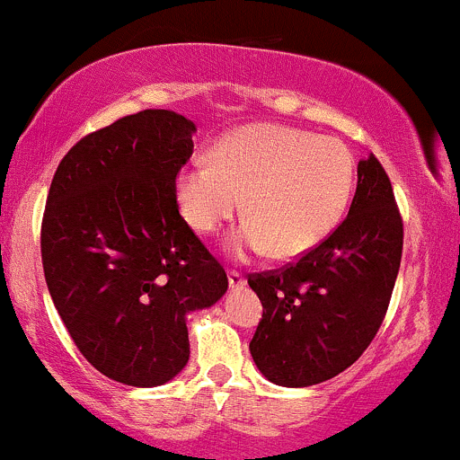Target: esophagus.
Here are the masks:
<instances>
[{
  "label": "esophagus",
  "mask_w": 460,
  "mask_h": 460,
  "mask_svg": "<svg viewBox=\"0 0 460 460\" xmlns=\"http://www.w3.org/2000/svg\"><path fill=\"white\" fill-rule=\"evenodd\" d=\"M228 283H230V290H241V288H243L248 281H245V277L241 272H236V270H230Z\"/></svg>",
  "instance_id": "esophagus-1"
}]
</instances>
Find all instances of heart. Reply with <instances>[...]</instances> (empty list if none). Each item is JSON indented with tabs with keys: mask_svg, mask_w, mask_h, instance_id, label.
Wrapping results in <instances>:
<instances>
[{
	"mask_svg": "<svg viewBox=\"0 0 460 460\" xmlns=\"http://www.w3.org/2000/svg\"><path fill=\"white\" fill-rule=\"evenodd\" d=\"M177 177V201L192 230L210 234L241 210L228 236L234 257L295 259L328 239L348 206L354 161L343 141L299 128L254 124L230 132Z\"/></svg>",
	"mask_w": 460,
	"mask_h": 460,
	"instance_id": "heart-1",
	"label": "heart"
}]
</instances>
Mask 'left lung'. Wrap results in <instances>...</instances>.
Returning a JSON list of instances; mask_svg holds the SVG:
<instances>
[{
	"label": "left lung",
	"instance_id": "obj_1",
	"mask_svg": "<svg viewBox=\"0 0 460 460\" xmlns=\"http://www.w3.org/2000/svg\"><path fill=\"white\" fill-rule=\"evenodd\" d=\"M348 217L328 239L281 270L250 274L263 319L250 354L268 381L307 387L348 370L383 323L403 252V219L390 177L358 161Z\"/></svg>",
	"mask_w": 460,
	"mask_h": 460
}]
</instances>
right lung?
<instances>
[{"label":"right lung","instance_id":"right-lung-1","mask_svg":"<svg viewBox=\"0 0 460 460\" xmlns=\"http://www.w3.org/2000/svg\"><path fill=\"white\" fill-rule=\"evenodd\" d=\"M192 132L172 111L121 117L79 139L50 183L46 286L79 352L124 385L177 376L190 357L186 316L228 290L224 265L179 215Z\"/></svg>","mask_w":460,"mask_h":460}]
</instances>
